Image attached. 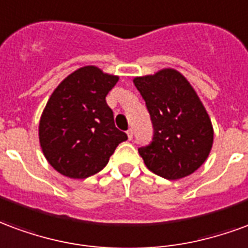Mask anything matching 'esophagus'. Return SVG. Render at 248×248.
<instances>
[{
    "label": "esophagus",
    "mask_w": 248,
    "mask_h": 248,
    "mask_svg": "<svg viewBox=\"0 0 248 248\" xmlns=\"http://www.w3.org/2000/svg\"><path fill=\"white\" fill-rule=\"evenodd\" d=\"M126 135H128V139H129V140L133 139V131H132V128H129V129L126 131Z\"/></svg>",
    "instance_id": "34e87169"
}]
</instances>
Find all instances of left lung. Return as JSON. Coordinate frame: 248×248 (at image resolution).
I'll return each instance as SVG.
<instances>
[{
	"label": "left lung",
	"instance_id": "obj_1",
	"mask_svg": "<svg viewBox=\"0 0 248 248\" xmlns=\"http://www.w3.org/2000/svg\"><path fill=\"white\" fill-rule=\"evenodd\" d=\"M133 83L153 125L151 144L139 148L146 168L166 180L194 173L210 153L214 132L190 83L171 68L135 78Z\"/></svg>",
	"mask_w": 248,
	"mask_h": 248
}]
</instances>
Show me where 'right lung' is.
<instances>
[{
    "label": "right lung",
    "instance_id": "add662e5",
    "mask_svg": "<svg viewBox=\"0 0 248 248\" xmlns=\"http://www.w3.org/2000/svg\"><path fill=\"white\" fill-rule=\"evenodd\" d=\"M119 78L95 66L74 71L52 92L39 122V142L50 165L70 178L96 174L125 132L119 131L106 96Z\"/></svg>",
    "mask_w": 248,
    "mask_h": 248
}]
</instances>
